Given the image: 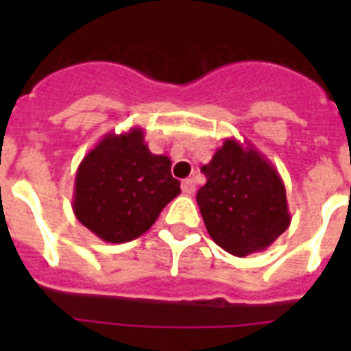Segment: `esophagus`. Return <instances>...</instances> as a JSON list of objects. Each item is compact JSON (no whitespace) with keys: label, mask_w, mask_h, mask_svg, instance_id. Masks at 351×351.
Returning a JSON list of instances; mask_svg holds the SVG:
<instances>
[{"label":"esophagus","mask_w":351,"mask_h":351,"mask_svg":"<svg viewBox=\"0 0 351 351\" xmlns=\"http://www.w3.org/2000/svg\"><path fill=\"white\" fill-rule=\"evenodd\" d=\"M181 188H182V193H184V195H193L195 193L193 179H184V181H182V184H181Z\"/></svg>","instance_id":"1"}]
</instances>
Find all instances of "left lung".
<instances>
[{"instance_id": "1", "label": "left lung", "mask_w": 351, "mask_h": 351, "mask_svg": "<svg viewBox=\"0 0 351 351\" xmlns=\"http://www.w3.org/2000/svg\"><path fill=\"white\" fill-rule=\"evenodd\" d=\"M202 172L198 209L210 239L230 255L267 250L290 226L283 179L250 142L226 138Z\"/></svg>"}]
</instances>
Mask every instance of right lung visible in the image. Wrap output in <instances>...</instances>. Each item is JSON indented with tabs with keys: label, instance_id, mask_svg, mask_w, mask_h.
Listing matches in <instances>:
<instances>
[{
	"label": "right lung",
	"instance_id": "1",
	"mask_svg": "<svg viewBox=\"0 0 351 351\" xmlns=\"http://www.w3.org/2000/svg\"><path fill=\"white\" fill-rule=\"evenodd\" d=\"M170 167V158L149 151L142 128L107 133L77 169L71 202L77 219L105 243L141 237L181 193Z\"/></svg>",
	"mask_w": 351,
	"mask_h": 351
}]
</instances>
